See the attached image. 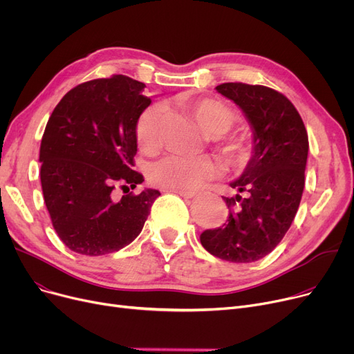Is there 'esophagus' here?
I'll return each instance as SVG.
<instances>
[{
  "label": "esophagus",
  "mask_w": 354,
  "mask_h": 354,
  "mask_svg": "<svg viewBox=\"0 0 354 354\" xmlns=\"http://www.w3.org/2000/svg\"><path fill=\"white\" fill-rule=\"evenodd\" d=\"M166 192H175V194L180 195L182 198H187V199H191V198L196 196L194 192H187V191H166Z\"/></svg>",
  "instance_id": "esophagus-1"
}]
</instances>
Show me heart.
<instances>
[{"instance_id":"obj_1","label":"heart","mask_w":354,"mask_h":354,"mask_svg":"<svg viewBox=\"0 0 354 354\" xmlns=\"http://www.w3.org/2000/svg\"><path fill=\"white\" fill-rule=\"evenodd\" d=\"M180 109L211 138L225 135L236 120L234 110L214 99H192L180 103ZM163 109L159 104L145 109L136 122V142L145 152L156 151ZM219 155L231 169H241L250 159L248 142L241 136L224 138L219 143ZM218 167L208 158L183 159L167 158L151 171V182L165 191L192 192L203 187L216 175Z\"/></svg>"}]
</instances>
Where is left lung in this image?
Returning a JSON list of instances; mask_svg holds the SVG:
<instances>
[{"label":"left lung","mask_w":354,"mask_h":354,"mask_svg":"<svg viewBox=\"0 0 354 354\" xmlns=\"http://www.w3.org/2000/svg\"><path fill=\"white\" fill-rule=\"evenodd\" d=\"M215 90L243 110L254 145L243 175L230 183L238 194L224 196L227 222L199 238L221 259L252 263L268 255L291 227L304 189L308 136L299 111L281 93L245 83H222Z\"/></svg>","instance_id":"left-lung-1"}]
</instances>
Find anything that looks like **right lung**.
Returning <instances> with one entry per match:
<instances>
[{
    "label": "right lung",
    "instance_id": "right-lung-1",
    "mask_svg": "<svg viewBox=\"0 0 354 354\" xmlns=\"http://www.w3.org/2000/svg\"><path fill=\"white\" fill-rule=\"evenodd\" d=\"M145 87L123 74L82 83L47 122L40 146L44 202L55 232L74 252L97 257L129 245L160 195L130 192L143 182L132 167L136 122L152 102Z\"/></svg>",
    "mask_w": 354,
    "mask_h": 354
}]
</instances>
